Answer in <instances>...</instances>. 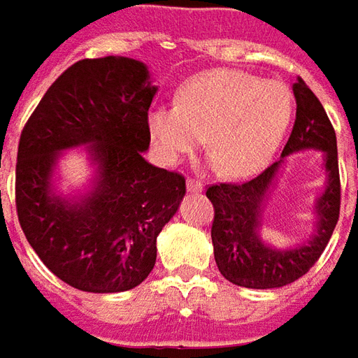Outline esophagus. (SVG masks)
Here are the masks:
<instances>
[{"mask_svg": "<svg viewBox=\"0 0 358 358\" xmlns=\"http://www.w3.org/2000/svg\"><path fill=\"white\" fill-rule=\"evenodd\" d=\"M204 189V185L199 181V179H194V177H189L187 179V191H191V193H201Z\"/></svg>", "mask_w": 358, "mask_h": 358, "instance_id": "obj_1", "label": "esophagus"}]
</instances>
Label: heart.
<instances>
[{
    "label": "heart",
    "instance_id": "1",
    "mask_svg": "<svg viewBox=\"0 0 358 358\" xmlns=\"http://www.w3.org/2000/svg\"><path fill=\"white\" fill-rule=\"evenodd\" d=\"M294 113L282 81L240 70L196 73L177 91L173 107L154 108L148 130L165 164H177L206 134V146L224 173H257L287 134Z\"/></svg>",
    "mask_w": 358,
    "mask_h": 358
}]
</instances>
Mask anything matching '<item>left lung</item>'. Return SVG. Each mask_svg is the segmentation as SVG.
Returning a JSON list of instances; mask_svg holds the SVG:
<instances>
[{"mask_svg":"<svg viewBox=\"0 0 358 358\" xmlns=\"http://www.w3.org/2000/svg\"><path fill=\"white\" fill-rule=\"evenodd\" d=\"M292 91L296 99V120L282 150V159L285 155L306 147L322 149L326 154L328 187L316 207L318 231L308 244L290 250H273L258 238L262 201L282 159L245 183L210 185L206 196L214 206L210 230L214 259L224 278L238 287L278 288L306 275L324 253L339 220L341 181L335 130L320 99L300 76Z\"/></svg>","mask_w":358,"mask_h":358,"instance_id":"1","label":"left lung"}]
</instances>
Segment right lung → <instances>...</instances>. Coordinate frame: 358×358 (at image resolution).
<instances>
[{
	"mask_svg": "<svg viewBox=\"0 0 358 358\" xmlns=\"http://www.w3.org/2000/svg\"><path fill=\"white\" fill-rule=\"evenodd\" d=\"M132 58H85L52 83L24 124L15 206L46 267L85 292L138 287L155 265V240L185 196V177L148 164V108L157 87ZM92 144L98 187L70 205L50 191L62 149Z\"/></svg>",
	"mask_w": 358,
	"mask_h": 358,
	"instance_id": "1",
	"label": "right lung"
}]
</instances>
